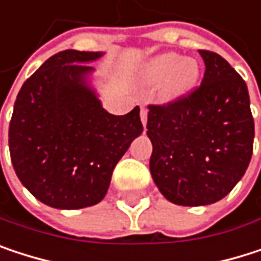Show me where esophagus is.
<instances>
[{
    "label": "esophagus",
    "instance_id": "esophagus-1",
    "mask_svg": "<svg viewBox=\"0 0 261 261\" xmlns=\"http://www.w3.org/2000/svg\"><path fill=\"white\" fill-rule=\"evenodd\" d=\"M140 117H141V123H143V126L146 127V124H147V109H146V108H141V111H140Z\"/></svg>",
    "mask_w": 261,
    "mask_h": 261
}]
</instances>
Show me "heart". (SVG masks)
Segmentation results:
<instances>
[{
	"instance_id": "1",
	"label": "heart",
	"mask_w": 261,
	"mask_h": 261,
	"mask_svg": "<svg viewBox=\"0 0 261 261\" xmlns=\"http://www.w3.org/2000/svg\"><path fill=\"white\" fill-rule=\"evenodd\" d=\"M143 74L152 85H163L167 97H178L195 86L199 68L193 59H181L176 53H163L144 65Z\"/></svg>"
}]
</instances>
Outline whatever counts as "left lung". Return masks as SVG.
<instances>
[{
  "label": "left lung",
  "instance_id": "8db88e82",
  "mask_svg": "<svg viewBox=\"0 0 261 261\" xmlns=\"http://www.w3.org/2000/svg\"><path fill=\"white\" fill-rule=\"evenodd\" d=\"M205 72L199 88L176 101L149 106L150 173L167 200L210 205L245 175L254 143V118L245 80L222 56L199 50Z\"/></svg>",
  "mask_w": 261,
  "mask_h": 261
}]
</instances>
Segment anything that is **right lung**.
I'll return each instance as SVG.
<instances>
[{
  "mask_svg": "<svg viewBox=\"0 0 261 261\" xmlns=\"http://www.w3.org/2000/svg\"><path fill=\"white\" fill-rule=\"evenodd\" d=\"M101 51L65 50L22 85L9 126L13 169L42 203L79 210L98 203L117 163L141 135L140 108L109 114L91 86Z\"/></svg>",
  "mask_w": 261,
  "mask_h": 261,
  "instance_id": "obj_1",
  "label": "right lung"
}]
</instances>
